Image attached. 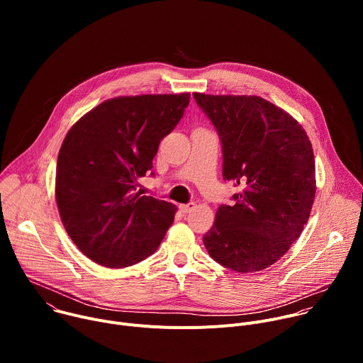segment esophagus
<instances>
[{"label": "esophagus", "instance_id": "esophagus-1", "mask_svg": "<svg viewBox=\"0 0 363 363\" xmlns=\"http://www.w3.org/2000/svg\"><path fill=\"white\" fill-rule=\"evenodd\" d=\"M194 208H195V203H194V202H191V203H182V205H179V210H181V213H184V214H188V213H191Z\"/></svg>", "mask_w": 363, "mask_h": 363}]
</instances>
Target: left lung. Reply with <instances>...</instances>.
<instances>
[{
	"mask_svg": "<svg viewBox=\"0 0 363 363\" xmlns=\"http://www.w3.org/2000/svg\"><path fill=\"white\" fill-rule=\"evenodd\" d=\"M223 146V177L244 189L221 205L203 245L238 273L274 264L300 237L312 211L316 169L307 133L287 112L258 96L194 93Z\"/></svg>",
	"mask_w": 363,
	"mask_h": 363,
	"instance_id": "left-lung-1",
	"label": "left lung"
}]
</instances>
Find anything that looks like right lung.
Instances as JSON below:
<instances>
[{
    "label": "right lung",
    "instance_id": "right-lung-1",
    "mask_svg": "<svg viewBox=\"0 0 363 363\" xmlns=\"http://www.w3.org/2000/svg\"><path fill=\"white\" fill-rule=\"evenodd\" d=\"M189 97H113L66 135L56 169L57 208L73 242L94 263L122 269L145 260L174 223V203L136 188L152 169L160 142L184 116Z\"/></svg>",
    "mask_w": 363,
    "mask_h": 363
}]
</instances>
